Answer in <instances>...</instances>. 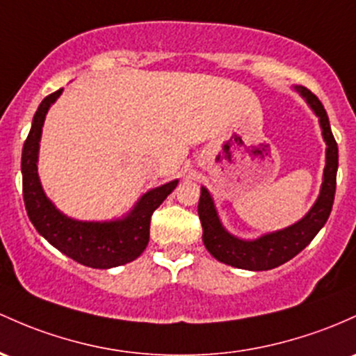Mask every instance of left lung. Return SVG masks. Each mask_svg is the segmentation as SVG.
I'll use <instances>...</instances> for the list:
<instances>
[{
    "mask_svg": "<svg viewBox=\"0 0 356 356\" xmlns=\"http://www.w3.org/2000/svg\"><path fill=\"white\" fill-rule=\"evenodd\" d=\"M296 91L306 99L312 111L319 118L323 130V138L326 142V165H324L323 186L319 197L309 213L294 225L279 232L267 233L257 240H241L233 236L221 225L213 197L206 187H201L197 214L202 225V241L208 252L216 260L232 267L243 268V270H270L279 267L291 259H294L299 252H302L311 243L312 238L319 233L324 222L330 218L331 208L337 191V170H338V145L331 131L330 120L326 109L307 88L296 86Z\"/></svg>",
    "mask_w": 356,
    "mask_h": 356,
    "instance_id": "8db88e82",
    "label": "left lung"
}]
</instances>
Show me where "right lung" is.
Wrapping results in <instances>:
<instances>
[{
  "label": "right lung",
  "instance_id": "right-lung-1",
  "mask_svg": "<svg viewBox=\"0 0 356 356\" xmlns=\"http://www.w3.org/2000/svg\"><path fill=\"white\" fill-rule=\"evenodd\" d=\"M60 95L62 89H58L42 101L23 145L22 174L26 214L37 232L50 245L86 267L111 268L124 265L138 259L147 248L152 214L175 189L179 181H170L148 191L121 220L77 221L62 214L45 196L37 172L45 115Z\"/></svg>",
  "mask_w": 356,
  "mask_h": 356
}]
</instances>
